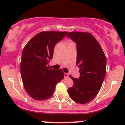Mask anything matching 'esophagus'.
<instances>
[{
    "label": "esophagus",
    "instance_id": "obj_1",
    "mask_svg": "<svg viewBox=\"0 0 125 125\" xmlns=\"http://www.w3.org/2000/svg\"><path fill=\"white\" fill-rule=\"evenodd\" d=\"M68 73H64V77H65V78H67V77H68Z\"/></svg>",
    "mask_w": 125,
    "mask_h": 125
}]
</instances>
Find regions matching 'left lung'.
Instances as JSON below:
<instances>
[{
  "mask_svg": "<svg viewBox=\"0 0 125 125\" xmlns=\"http://www.w3.org/2000/svg\"><path fill=\"white\" fill-rule=\"evenodd\" d=\"M67 36L77 45V65L80 68L78 78L69 75L74 84L68 93L75 102L85 104L93 100L102 87L106 75V56L89 32H71Z\"/></svg>",
  "mask_w": 125,
  "mask_h": 125,
  "instance_id": "left-lung-1",
  "label": "left lung"
}]
</instances>
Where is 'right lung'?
Instances as JSON below:
<instances>
[{
  "label": "right lung",
  "mask_w": 125,
  "mask_h": 125,
  "mask_svg": "<svg viewBox=\"0 0 125 125\" xmlns=\"http://www.w3.org/2000/svg\"><path fill=\"white\" fill-rule=\"evenodd\" d=\"M68 32H42L33 36L23 48L21 62V77L28 94L37 100L49 99L58 83L64 78L62 69L48 66L55 45Z\"/></svg>",
  "instance_id": "obj_1"
}]
</instances>
